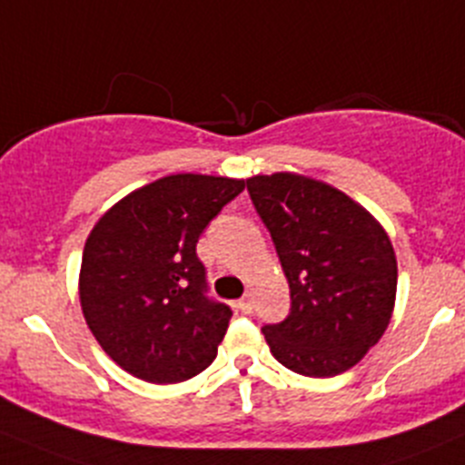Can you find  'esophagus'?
<instances>
[{"label":"esophagus","mask_w":465,"mask_h":465,"mask_svg":"<svg viewBox=\"0 0 465 465\" xmlns=\"http://www.w3.org/2000/svg\"><path fill=\"white\" fill-rule=\"evenodd\" d=\"M236 306L242 311V313H252V306H254L252 304V295H242L241 300L236 302Z\"/></svg>","instance_id":"1"}]
</instances>
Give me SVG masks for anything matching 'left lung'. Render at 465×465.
<instances>
[{
    "label": "left lung",
    "mask_w": 465,
    "mask_h": 465,
    "mask_svg": "<svg viewBox=\"0 0 465 465\" xmlns=\"http://www.w3.org/2000/svg\"><path fill=\"white\" fill-rule=\"evenodd\" d=\"M291 288V313L265 324L270 352L304 377L357 366L391 322L398 261L381 224L345 193L292 173L247 179Z\"/></svg>",
    "instance_id": "1"
}]
</instances>
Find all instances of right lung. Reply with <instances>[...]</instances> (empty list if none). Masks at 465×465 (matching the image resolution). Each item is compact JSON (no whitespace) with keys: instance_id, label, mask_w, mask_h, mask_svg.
I'll return each mask as SVG.
<instances>
[{"instance_id":"right-lung-1","label":"right lung","mask_w":465,"mask_h":465,"mask_svg":"<svg viewBox=\"0 0 465 465\" xmlns=\"http://www.w3.org/2000/svg\"><path fill=\"white\" fill-rule=\"evenodd\" d=\"M245 182L170 174L99 218L84 247L79 300L104 352L152 384H177L213 363L232 309L209 297L197 241Z\"/></svg>"}]
</instances>
